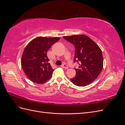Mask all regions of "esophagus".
<instances>
[{
    "mask_svg": "<svg viewBox=\"0 0 125 125\" xmlns=\"http://www.w3.org/2000/svg\"><path fill=\"white\" fill-rule=\"evenodd\" d=\"M62 67L63 68L66 69H68V66L66 65V63H63V65H62Z\"/></svg>",
    "mask_w": 125,
    "mask_h": 125,
    "instance_id": "esophagus-1",
    "label": "esophagus"
}]
</instances>
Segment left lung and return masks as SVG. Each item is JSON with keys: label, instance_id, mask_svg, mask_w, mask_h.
<instances>
[{"label": "left lung", "instance_id": "obj_1", "mask_svg": "<svg viewBox=\"0 0 125 125\" xmlns=\"http://www.w3.org/2000/svg\"><path fill=\"white\" fill-rule=\"evenodd\" d=\"M63 37L74 45V62H77L79 68L76 75L70 79L75 85L84 86L96 79L103 67V58L99 46L85 35H74Z\"/></svg>", "mask_w": 125, "mask_h": 125}]
</instances>
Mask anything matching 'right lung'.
Segmentation results:
<instances>
[{"label":"right lung","mask_w":125,"mask_h":125,"mask_svg":"<svg viewBox=\"0 0 125 125\" xmlns=\"http://www.w3.org/2000/svg\"><path fill=\"white\" fill-rule=\"evenodd\" d=\"M59 37L40 36L31 41L26 45L21 58V66L30 80L37 83L48 81L54 70L52 68L47 52Z\"/></svg>","instance_id":"add662e5"}]
</instances>
